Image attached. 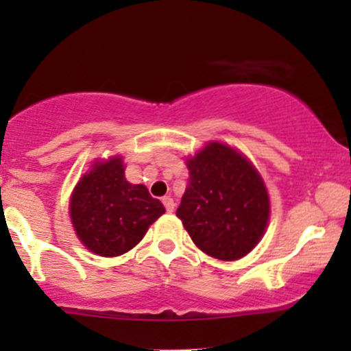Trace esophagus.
I'll return each instance as SVG.
<instances>
[{"instance_id":"obj_1","label":"esophagus","mask_w":351,"mask_h":351,"mask_svg":"<svg viewBox=\"0 0 351 351\" xmlns=\"http://www.w3.org/2000/svg\"><path fill=\"white\" fill-rule=\"evenodd\" d=\"M162 201H163L165 208H167L168 213H171L173 209H175V201H173V198H170V196H165Z\"/></svg>"}]
</instances>
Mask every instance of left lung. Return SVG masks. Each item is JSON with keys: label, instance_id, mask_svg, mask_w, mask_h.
<instances>
[{"label": "left lung", "instance_id": "left-lung-1", "mask_svg": "<svg viewBox=\"0 0 351 351\" xmlns=\"http://www.w3.org/2000/svg\"><path fill=\"white\" fill-rule=\"evenodd\" d=\"M188 186L176 209L189 237L221 261L244 257L259 244L271 215L256 167L229 145L211 142L186 160Z\"/></svg>", "mask_w": 351, "mask_h": 351}]
</instances>
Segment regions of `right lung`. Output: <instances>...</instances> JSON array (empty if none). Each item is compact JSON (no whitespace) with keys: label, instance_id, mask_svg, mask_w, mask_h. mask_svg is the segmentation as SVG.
Listing matches in <instances>:
<instances>
[{"label":"right lung","instance_id":"right-lung-1","mask_svg":"<svg viewBox=\"0 0 351 351\" xmlns=\"http://www.w3.org/2000/svg\"><path fill=\"white\" fill-rule=\"evenodd\" d=\"M72 226L88 251L115 257L135 247L165 213L147 186L125 178L122 156L97 160L75 184L69 204Z\"/></svg>","mask_w":351,"mask_h":351}]
</instances>
